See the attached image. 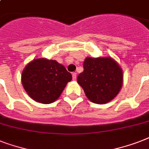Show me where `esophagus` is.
Returning <instances> with one entry per match:
<instances>
[{"instance_id": "34e87169", "label": "esophagus", "mask_w": 149, "mask_h": 149, "mask_svg": "<svg viewBox=\"0 0 149 149\" xmlns=\"http://www.w3.org/2000/svg\"><path fill=\"white\" fill-rule=\"evenodd\" d=\"M72 79H73V80H76V79H77V73H76V72H72Z\"/></svg>"}]
</instances>
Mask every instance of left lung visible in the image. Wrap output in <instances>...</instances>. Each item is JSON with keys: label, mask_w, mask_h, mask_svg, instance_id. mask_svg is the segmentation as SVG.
<instances>
[{"label": "left lung", "mask_w": 149, "mask_h": 149, "mask_svg": "<svg viewBox=\"0 0 149 149\" xmlns=\"http://www.w3.org/2000/svg\"><path fill=\"white\" fill-rule=\"evenodd\" d=\"M77 82L91 101L106 104L119 93L123 84V72L110 57H88L84 61V71L77 77Z\"/></svg>", "instance_id": "left-lung-1"}]
</instances>
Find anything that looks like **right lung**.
Masks as SVG:
<instances>
[{
	"mask_svg": "<svg viewBox=\"0 0 149 149\" xmlns=\"http://www.w3.org/2000/svg\"><path fill=\"white\" fill-rule=\"evenodd\" d=\"M72 75L55 60L36 58L29 63L22 74L24 90L34 100L51 104L59 97Z\"/></svg>",
	"mask_w": 149,
	"mask_h": 149,
	"instance_id": "1",
	"label": "right lung"
}]
</instances>
